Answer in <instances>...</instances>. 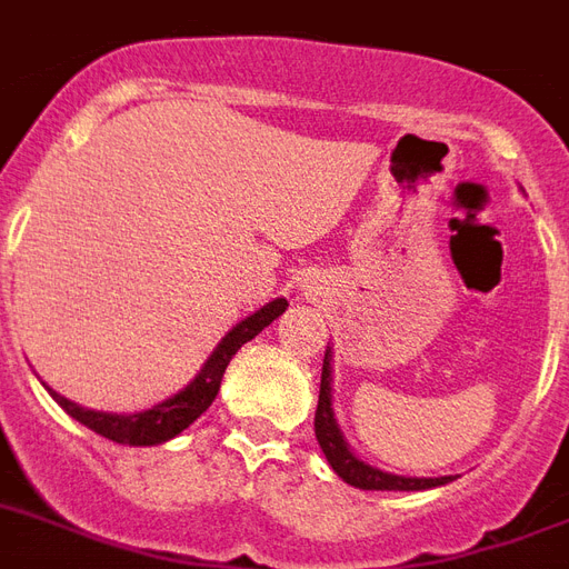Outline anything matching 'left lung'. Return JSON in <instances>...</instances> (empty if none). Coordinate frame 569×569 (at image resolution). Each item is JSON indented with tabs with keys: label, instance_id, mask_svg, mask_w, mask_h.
I'll use <instances>...</instances> for the list:
<instances>
[{
	"label": "left lung",
	"instance_id": "8db88e82",
	"mask_svg": "<svg viewBox=\"0 0 569 569\" xmlns=\"http://www.w3.org/2000/svg\"><path fill=\"white\" fill-rule=\"evenodd\" d=\"M316 441L328 457L337 475L358 489H390V492H415V489L445 487L453 477H397L385 475L379 468L367 466L355 457L349 445L342 441V432L333 420L331 409V349L325 352L322 361V385H319V409H316Z\"/></svg>",
	"mask_w": 569,
	"mask_h": 569
}]
</instances>
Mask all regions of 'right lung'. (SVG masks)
I'll return each mask as SVG.
<instances>
[{
	"mask_svg": "<svg viewBox=\"0 0 569 569\" xmlns=\"http://www.w3.org/2000/svg\"><path fill=\"white\" fill-rule=\"evenodd\" d=\"M286 298H277V301L266 303L262 310H256L253 316H247L244 322H238L232 331L220 340V346L214 349V355L208 358L202 372H199L197 379L190 381L188 388L179 390L176 397H169L160 406L149 411H140V415H107V411H92V409H82L77 402L64 400L62 393H53V400L62 406L73 420H80L82 427L94 429L98 436L110 441H119V445H133V448H142V445H160V441L176 439L179 432L193 423V420L202 415V411L214 402L217 390H220V379H223V372H227L229 361H232V355L250 342L256 333L268 328V325L274 322L277 316L286 313Z\"/></svg>",
	"mask_w": 569,
	"mask_h": 569,
	"instance_id": "1",
	"label": "right lung"
}]
</instances>
